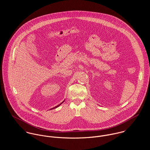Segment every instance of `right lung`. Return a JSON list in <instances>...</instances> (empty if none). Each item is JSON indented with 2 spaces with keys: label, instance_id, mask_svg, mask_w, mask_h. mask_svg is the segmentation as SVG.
Segmentation results:
<instances>
[{
  "label": "right lung",
  "instance_id": "add662e5",
  "mask_svg": "<svg viewBox=\"0 0 150 150\" xmlns=\"http://www.w3.org/2000/svg\"><path fill=\"white\" fill-rule=\"evenodd\" d=\"M64 101H65V100H64ZM64 101H62V103H60V104H59V105H57V106H56V107H53V108H51V109H50V110H53V109H54V108H57V107H59V106H60V105H61V104H62V103H64Z\"/></svg>",
  "mask_w": 150,
  "mask_h": 150
}]
</instances>
